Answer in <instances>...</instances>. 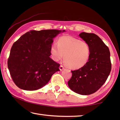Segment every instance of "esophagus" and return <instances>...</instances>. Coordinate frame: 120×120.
<instances>
[{
	"mask_svg": "<svg viewBox=\"0 0 120 120\" xmlns=\"http://www.w3.org/2000/svg\"><path fill=\"white\" fill-rule=\"evenodd\" d=\"M59 69H60V71H62L63 69H64V67H63L62 65H61L60 66Z\"/></svg>",
	"mask_w": 120,
	"mask_h": 120,
	"instance_id": "esophagus-1",
	"label": "esophagus"
}]
</instances>
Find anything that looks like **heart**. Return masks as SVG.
<instances>
[{
	"instance_id": "1",
	"label": "heart",
	"mask_w": 120,
	"mask_h": 120,
	"mask_svg": "<svg viewBox=\"0 0 120 120\" xmlns=\"http://www.w3.org/2000/svg\"><path fill=\"white\" fill-rule=\"evenodd\" d=\"M50 53L56 61L62 60L72 69H79L88 62L90 56V47L88 43L71 36H63L58 40V44L53 43L50 46Z\"/></svg>"
}]
</instances>
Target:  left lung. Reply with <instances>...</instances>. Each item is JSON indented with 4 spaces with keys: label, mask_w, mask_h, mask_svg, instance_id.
<instances>
[{
    "label": "left lung",
    "mask_w": 120,
    "mask_h": 120,
    "mask_svg": "<svg viewBox=\"0 0 120 120\" xmlns=\"http://www.w3.org/2000/svg\"><path fill=\"white\" fill-rule=\"evenodd\" d=\"M79 35L90 46V56L83 67L71 71L68 86L75 93L87 95L95 93L107 79L111 70L110 53L96 34L83 32Z\"/></svg>",
    "instance_id": "8db88e82"
}]
</instances>
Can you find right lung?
I'll list each match as a JSON object with an SVG mask.
<instances>
[{"label": "right lung", "mask_w": 120, "mask_h": 120, "mask_svg": "<svg viewBox=\"0 0 120 120\" xmlns=\"http://www.w3.org/2000/svg\"><path fill=\"white\" fill-rule=\"evenodd\" d=\"M61 32L55 29L31 30L14 43L8 67L13 81L19 88L27 91L39 89L60 71V64L50 58V49L53 38Z\"/></svg>", "instance_id": "1"}]
</instances>
